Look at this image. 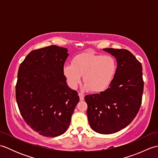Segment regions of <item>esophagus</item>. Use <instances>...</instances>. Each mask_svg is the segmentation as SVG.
Instances as JSON below:
<instances>
[{
	"label": "esophagus",
	"mask_w": 158,
	"mask_h": 158,
	"mask_svg": "<svg viewBox=\"0 0 158 158\" xmlns=\"http://www.w3.org/2000/svg\"><path fill=\"white\" fill-rule=\"evenodd\" d=\"M79 96L80 100H84V94H83L82 93H79Z\"/></svg>",
	"instance_id": "obj_1"
}]
</instances>
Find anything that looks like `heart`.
Instances as JSON below:
<instances>
[{
    "label": "heart",
    "instance_id": "b5f03b06",
    "mask_svg": "<svg viewBox=\"0 0 158 158\" xmlns=\"http://www.w3.org/2000/svg\"><path fill=\"white\" fill-rule=\"evenodd\" d=\"M117 71V62L110 56L82 53L73 59L72 64H66L63 73L69 85L75 89L81 81L84 88L101 92L111 83Z\"/></svg>",
    "mask_w": 158,
    "mask_h": 158
}]
</instances>
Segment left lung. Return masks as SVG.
I'll return each mask as SVG.
<instances>
[{
  "label": "left lung",
  "instance_id": "1",
  "mask_svg": "<svg viewBox=\"0 0 158 158\" xmlns=\"http://www.w3.org/2000/svg\"><path fill=\"white\" fill-rule=\"evenodd\" d=\"M117 60V71L104 92L85 96L88 122L95 132L109 135L132 122L142 102L144 82L142 65L127 49H103Z\"/></svg>",
  "mask_w": 158,
  "mask_h": 158
}]
</instances>
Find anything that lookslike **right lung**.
I'll use <instances>...</instances> for the list:
<instances>
[{"mask_svg": "<svg viewBox=\"0 0 158 158\" xmlns=\"http://www.w3.org/2000/svg\"><path fill=\"white\" fill-rule=\"evenodd\" d=\"M69 55L66 48L51 45L30 52L19 67L15 87L19 110L26 123L41 135L64 133L79 101L63 73Z\"/></svg>", "mask_w": 158, "mask_h": 158, "instance_id": "add662e5", "label": "right lung"}]
</instances>
